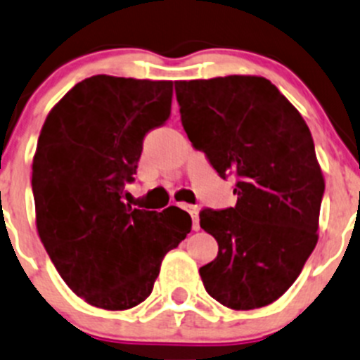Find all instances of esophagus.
<instances>
[{"instance_id":"obj_1","label":"esophagus","mask_w":360,"mask_h":360,"mask_svg":"<svg viewBox=\"0 0 360 360\" xmlns=\"http://www.w3.org/2000/svg\"><path fill=\"white\" fill-rule=\"evenodd\" d=\"M186 211L191 214L193 219V230H200V219H198V207L197 205H186Z\"/></svg>"}]
</instances>
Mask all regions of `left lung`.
<instances>
[{
  "label": "left lung",
  "instance_id": "left-lung-1",
  "mask_svg": "<svg viewBox=\"0 0 360 360\" xmlns=\"http://www.w3.org/2000/svg\"><path fill=\"white\" fill-rule=\"evenodd\" d=\"M181 121L221 177H237L236 207L200 211L218 257L200 267L207 294L230 309L280 299L319 240L322 169L311 131L271 80H177Z\"/></svg>",
  "mask_w": 360,
  "mask_h": 360
}]
</instances>
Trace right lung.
Listing matches in <instances>:
<instances>
[{
    "label": "right lung",
    "instance_id": "obj_1",
    "mask_svg": "<svg viewBox=\"0 0 360 360\" xmlns=\"http://www.w3.org/2000/svg\"><path fill=\"white\" fill-rule=\"evenodd\" d=\"M172 80L93 75L52 107L33 156L37 230L59 276L87 304L123 311L153 292L163 257L190 233L186 211L131 209L142 141L165 123Z\"/></svg>",
    "mask_w": 360,
    "mask_h": 360
}]
</instances>
